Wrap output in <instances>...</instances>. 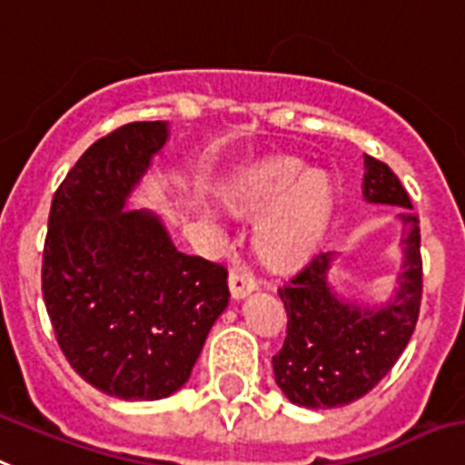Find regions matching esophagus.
<instances>
[{"label": "esophagus", "mask_w": 465, "mask_h": 465, "mask_svg": "<svg viewBox=\"0 0 465 465\" xmlns=\"http://www.w3.org/2000/svg\"><path fill=\"white\" fill-rule=\"evenodd\" d=\"M255 286L258 284H255V279L248 272L232 270V274H229V292H232V298H236V301L255 292Z\"/></svg>", "instance_id": "34e87169"}]
</instances>
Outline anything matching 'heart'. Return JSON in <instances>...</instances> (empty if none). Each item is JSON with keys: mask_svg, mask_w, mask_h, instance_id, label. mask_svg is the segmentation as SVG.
<instances>
[{"mask_svg": "<svg viewBox=\"0 0 465 465\" xmlns=\"http://www.w3.org/2000/svg\"><path fill=\"white\" fill-rule=\"evenodd\" d=\"M236 205L241 213L265 217L255 232V248L270 265L284 267L308 258L324 236L334 210V186L327 173L277 157L252 172Z\"/></svg>", "mask_w": 465, "mask_h": 465, "instance_id": "b5f03b06", "label": "heart"}]
</instances>
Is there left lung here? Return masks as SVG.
Returning a JSON list of instances; mask_svg holds the SVG:
<instances>
[{"label":"left lung","mask_w":465,"mask_h":465,"mask_svg":"<svg viewBox=\"0 0 465 465\" xmlns=\"http://www.w3.org/2000/svg\"><path fill=\"white\" fill-rule=\"evenodd\" d=\"M363 198L406 207L399 214L403 222L399 289L380 308L346 301L327 279L334 252L312 255L279 286L289 322L272 368L279 390L298 406L337 409L365 396L394 368L416 330L422 298L420 226L399 176L370 154H365Z\"/></svg>","instance_id":"8db88e82"}]
</instances>
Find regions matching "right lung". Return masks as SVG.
Instances as JSON below:
<instances>
[{
    "label": "right lung",
    "mask_w": 465,
    "mask_h": 465,
    "mask_svg": "<svg viewBox=\"0 0 465 465\" xmlns=\"http://www.w3.org/2000/svg\"><path fill=\"white\" fill-rule=\"evenodd\" d=\"M167 138V122H134L93 143L56 188L45 239L59 349L85 382L126 401L181 390L229 305L224 265L176 251L154 213L124 210Z\"/></svg>",
    "instance_id": "add662e5"
}]
</instances>
